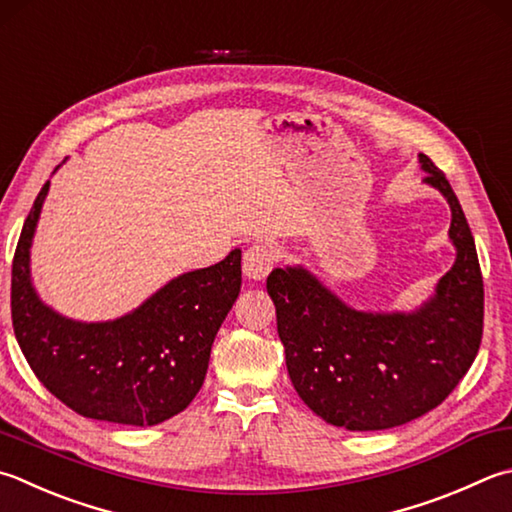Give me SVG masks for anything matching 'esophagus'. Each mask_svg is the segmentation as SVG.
<instances>
[{
  "instance_id": "1",
  "label": "esophagus",
  "mask_w": 512,
  "mask_h": 512,
  "mask_svg": "<svg viewBox=\"0 0 512 512\" xmlns=\"http://www.w3.org/2000/svg\"><path fill=\"white\" fill-rule=\"evenodd\" d=\"M274 265L276 254L272 247L265 243H254L252 247H247V252L243 256V274L249 281H263V278L272 272Z\"/></svg>"
}]
</instances>
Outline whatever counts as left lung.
Instances as JSON below:
<instances>
[{
	"label": "left lung",
	"mask_w": 512,
	"mask_h": 512,
	"mask_svg": "<svg viewBox=\"0 0 512 512\" xmlns=\"http://www.w3.org/2000/svg\"><path fill=\"white\" fill-rule=\"evenodd\" d=\"M423 182L448 200L455 265L412 312H365L341 301L303 265L276 267L267 294L298 397L345 430L403 426L437 408L475 361L484 281L475 238L443 171L419 153Z\"/></svg>",
	"instance_id": "8db88e82"
}]
</instances>
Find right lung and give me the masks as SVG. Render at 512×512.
I'll use <instances>...</instances> for the list:
<instances>
[{
    "mask_svg": "<svg viewBox=\"0 0 512 512\" xmlns=\"http://www.w3.org/2000/svg\"><path fill=\"white\" fill-rule=\"evenodd\" d=\"M51 180L37 194L13 258L17 343L44 388L98 421L156 426L202 388L216 334L240 294V249L180 274L113 321H75L48 307L31 278V247Z\"/></svg>",
    "mask_w": 512,
    "mask_h": 512,
    "instance_id": "add662e5",
    "label": "right lung"
}]
</instances>
